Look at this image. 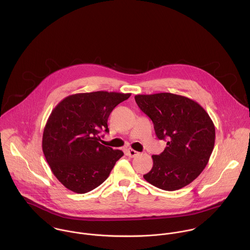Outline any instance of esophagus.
Here are the masks:
<instances>
[{"label": "esophagus", "instance_id": "34e87169", "mask_svg": "<svg viewBox=\"0 0 250 250\" xmlns=\"http://www.w3.org/2000/svg\"><path fill=\"white\" fill-rule=\"evenodd\" d=\"M127 154H128V156H129V157L134 158V157L138 156L140 153H139L138 151H136V150L132 149V148H129V149H127Z\"/></svg>", "mask_w": 250, "mask_h": 250}]
</instances>
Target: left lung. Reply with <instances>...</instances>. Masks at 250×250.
I'll list each match as a JSON object with an SVG mask.
<instances>
[{"instance_id": "obj_1", "label": "left lung", "mask_w": 250, "mask_h": 250, "mask_svg": "<svg viewBox=\"0 0 250 250\" xmlns=\"http://www.w3.org/2000/svg\"><path fill=\"white\" fill-rule=\"evenodd\" d=\"M139 107L148 115L159 140H167L160 155H153V167L144 174L151 185L164 190L180 189L197 178L213 152L214 125L197 102L173 93L139 94Z\"/></svg>"}]
</instances>
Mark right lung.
Listing matches in <instances>:
<instances>
[{
  "instance_id": "add662e5",
  "label": "right lung",
  "mask_w": 250,
  "mask_h": 250,
  "mask_svg": "<svg viewBox=\"0 0 250 250\" xmlns=\"http://www.w3.org/2000/svg\"><path fill=\"white\" fill-rule=\"evenodd\" d=\"M130 96L107 91L77 93L52 110L42 149L52 172L66 188L85 193L108 177L123 152L99 143V133H108L110 112Z\"/></svg>"
}]
</instances>
